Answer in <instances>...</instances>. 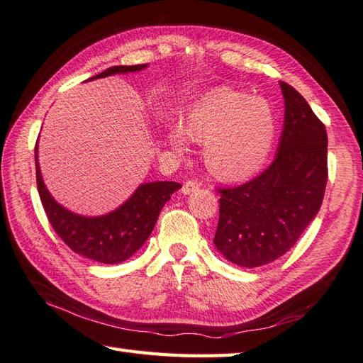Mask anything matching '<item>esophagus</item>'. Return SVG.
Here are the masks:
<instances>
[{
    "instance_id": "esophagus-1",
    "label": "esophagus",
    "mask_w": 363,
    "mask_h": 363,
    "mask_svg": "<svg viewBox=\"0 0 363 363\" xmlns=\"http://www.w3.org/2000/svg\"><path fill=\"white\" fill-rule=\"evenodd\" d=\"M198 189H199V184L196 181H187L182 187V194L184 195H191V194H195Z\"/></svg>"
}]
</instances>
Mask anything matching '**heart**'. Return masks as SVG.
I'll list each match as a JSON object with an SVG mask.
<instances>
[{"instance_id": "1", "label": "heart", "mask_w": 363, "mask_h": 363, "mask_svg": "<svg viewBox=\"0 0 363 363\" xmlns=\"http://www.w3.org/2000/svg\"><path fill=\"white\" fill-rule=\"evenodd\" d=\"M189 140L204 143V162L223 181H237L264 165L274 140V117L265 99L218 89L191 107L186 125L168 128L167 142L186 154Z\"/></svg>"}]
</instances>
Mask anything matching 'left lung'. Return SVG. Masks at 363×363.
Returning <instances> with one entry per match:
<instances>
[{
    "label": "left lung",
    "instance_id": "1",
    "mask_svg": "<svg viewBox=\"0 0 363 363\" xmlns=\"http://www.w3.org/2000/svg\"><path fill=\"white\" fill-rule=\"evenodd\" d=\"M279 86L285 112L273 164L243 186L220 189L213 243L226 260L245 268L287 252L317 217L325 196L326 128L295 89Z\"/></svg>",
    "mask_w": 363,
    "mask_h": 363
}]
</instances>
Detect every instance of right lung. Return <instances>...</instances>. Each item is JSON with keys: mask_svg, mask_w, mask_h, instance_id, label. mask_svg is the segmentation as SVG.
Listing matches in <instances>:
<instances>
[{"mask_svg": "<svg viewBox=\"0 0 363 363\" xmlns=\"http://www.w3.org/2000/svg\"><path fill=\"white\" fill-rule=\"evenodd\" d=\"M146 67L148 64L111 67L89 81L113 74L142 72ZM35 174L38 195H40L46 217L56 234L76 254L107 265L121 264L142 248L156 226L162 207L174 191L181 189L179 182L172 181L145 182L140 184L134 194L117 209L104 215H96V217H87V215L68 211L52 198L43 182L40 165H38L37 145Z\"/></svg>", "mask_w": 363, "mask_h": 363, "instance_id": "add662e5", "label": "right lung"}]
</instances>
